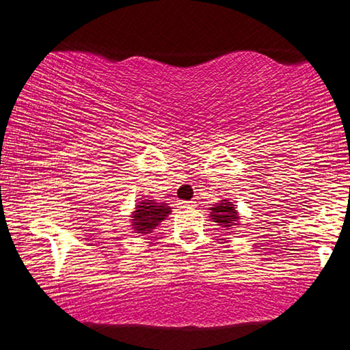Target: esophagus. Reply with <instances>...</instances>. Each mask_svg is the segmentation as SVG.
<instances>
[{"mask_svg": "<svg viewBox=\"0 0 350 350\" xmlns=\"http://www.w3.org/2000/svg\"><path fill=\"white\" fill-rule=\"evenodd\" d=\"M180 208H195L196 201H180Z\"/></svg>", "mask_w": 350, "mask_h": 350, "instance_id": "34e87169", "label": "esophagus"}]
</instances>
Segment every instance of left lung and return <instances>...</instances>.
<instances>
[{
  "label": "left lung",
  "instance_id": "1",
  "mask_svg": "<svg viewBox=\"0 0 350 350\" xmlns=\"http://www.w3.org/2000/svg\"><path fill=\"white\" fill-rule=\"evenodd\" d=\"M213 213H211V217L214 219V222H217L219 225L222 226H231L233 228V225H238L239 215L236 213L234 206L230 203L228 200H224L220 204H215L213 209Z\"/></svg>",
  "mask_w": 350,
  "mask_h": 350
}]
</instances>
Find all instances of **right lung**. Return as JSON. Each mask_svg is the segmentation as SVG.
<instances>
[{
    "label": "right lung",
    "instance_id": "add662e5",
    "mask_svg": "<svg viewBox=\"0 0 350 350\" xmlns=\"http://www.w3.org/2000/svg\"><path fill=\"white\" fill-rule=\"evenodd\" d=\"M171 208L166 204H155L152 200L142 201L133 214V226L136 233H150L165 217H168Z\"/></svg>",
    "mask_w": 350,
    "mask_h": 350
}]
</instances>
